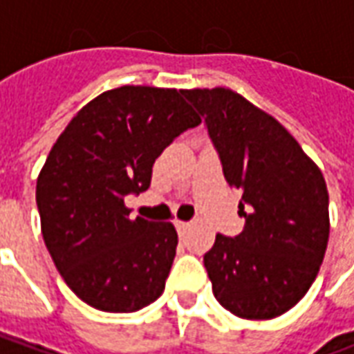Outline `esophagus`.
Here are the masks:
<instances>
[{"instance_id":"esophagus-1","label":"esophagus","mask_w":354,"mask_h":354,"mask_svg":"<svg viewBox=\"0 0 354 354\" xmlns=\"http://www.w3.org/2000/svg\"><path fill=\"white\" fill-rule=\"evenodd\" d=\"M174 225H176V230H178V233H180V235H182V233H184V231L189 227V223L180 222V220H176V222H174Z\"/></svg>"}]
</instances>
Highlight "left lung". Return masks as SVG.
I'll list each match as a JSON object with an SVG mask.
<instances>
[{
  "label": "left lung",
  "instance_id": "1",
  "mask_svg": "<svg viewBox=\"0 0 354 354\" xmlns=\"http://www.w3.org/2000/svg\"><path fill=\"white\" fill-rule=\"evenodd\" d=\"M184 94L205 117L227 184L243 193V233L216 235L205 254L214 297L241 319L281 317L311 288L326 254L324 176L296 138L245 96L225 87Z\"/></svg>",
  "mask_w": 354,
  "mask_h": 354
}]
</instances>
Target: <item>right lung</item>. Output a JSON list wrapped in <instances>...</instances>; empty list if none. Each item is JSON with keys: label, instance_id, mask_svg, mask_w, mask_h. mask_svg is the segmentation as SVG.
<instances>
[{"label": "right lung", "instance_id": "obj_1", "mask_svg": "<svg viewBox=\"0 0 354 354\" xmlns=\"http://www.w3.org/2000/svg\"><path fill=\"white\" fill-rule=\"evenodd\" d=\"M199 123L184 91L123 85L85 104L50 147L35 185L43 241L94 309L134 313L162 294L178 233L131 220L124 197L146 192L155 159Z\"/></svg>", "mask_w": 354, "mask_h": 354}]
</instances>
